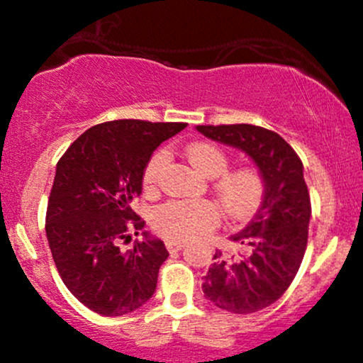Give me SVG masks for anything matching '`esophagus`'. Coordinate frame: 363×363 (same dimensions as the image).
<instances>
[{
  "instance_id": "obj_1",
  "label": "esophagus",
  "mask_w": 363,
  "mask_h": 363,
  "mask_svg": "<svg viewBox=\"0 0 363 363\" xmlns=\"http://www.w3.org/2000/svg\"><path fill=\"white\" fill-rule=\"evenodd\" d=\"M186 247V242H177V240H167L168 251H181Z\"/></svg>"
}]
</instances>
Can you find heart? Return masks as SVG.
Listing matches in <instances>:
<instances>
[{
	"mask_svg": "<svg viewBox=\"0 0 363 363\" xmlns=\"http://www.w3.org/2000/svg\"><path fill=\"white\" fill-rule=\"evenodd\" d=\"M186 156L196 172L205 177H216L214 191L226 214L233 219H246L256 212L263 199V177L256 168H228V156L218 145L208 142H193L186 147ZM168 161L167 151H158L144 170V188L156 191L161 172ZM219 211L208 200H170L155 211L152 225L161 237L168 240L196 239L218 226Z\"/></svg>",
	"mask_w": 363,
	"mask_h": 363,
	"instance_id": "heart-1",
	"label": "heart"
}]
</instances>
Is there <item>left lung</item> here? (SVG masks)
<instances>
[{
	"instance_id": "8db88e82",
	"label": "left lung",
	"mask_w": 363,
	"mask_h": 363,
	"mask_svg": "<svg viewBox=\"0 0 363 363\" xmlns=\"http://www.w3.org/2000/svg\"><path fill=\"white\" fill-rule=\"evenodd\" d=\"M200 133L246 152L263 177V200L242 232L230 239L244 246L239 258L216 250L203 276L205 298L219 309L250 314L276 302L295 279L307 247L311 199L303 164L276 131L252 124L196 126Z\"/></svg>"
}]
</instances>
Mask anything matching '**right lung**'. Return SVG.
<instances>
[{
    "label": "right lung",
    "instance_id": "right-lung-1",
    "mask_svg": "<svg viewBox=\"0 0 363 363\" xmlns=\"http://www.w3.org/2000/svg\"><path fill=\"white\" fill-rule=\"evenodd\" d=\"M186 123L119 119L84 131L57 161L45 232L61 279L79 302L101 316H123L156 291L168 258L163 240L130 230L145 223L131 208L142 193L145 164L161 142Z\"/></svg>",
    "mask_w": 363,
    "mask_h": 363
}]
</instances>
